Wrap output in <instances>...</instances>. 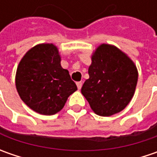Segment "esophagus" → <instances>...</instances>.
Here are the masks:
<instances>
[{"label":"esophagus","mask_w":157,"mask_h":157,"mask_svg":"<svg viewBox=\"0 0 157 157\" xmlns=\"http://www.w3.org/2000/svg\"><path fill=\"white\" fill-rule=\"evenodd\" d=\"M77 86H78V90H80L82 87V82H77Z\"/></svg>","instance_id":"34e87169"}]
</instances>
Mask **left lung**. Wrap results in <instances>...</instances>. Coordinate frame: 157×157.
<instances>
[{"label": "left lung", "instance_id": "8db88e82", "mask_svg": "<svg viewBox=\"0 0 157 157\" xmlns=\"http://www.w3.org/2000/svg\"><path fill=\"white\" fill-rule=\"evenodd\" d=\"M88 74L81 93L96 114L111 116L128 105L135 94L138 71L123 52L110 44L100 45L92 56Z\"/></svg>", "mask_w": 157, "mask_h": 157}]
</instances>
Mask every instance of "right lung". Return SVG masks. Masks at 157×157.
Segmentation results:
<instances>
[{"mask_svg":"<svg viewBox=\"0 0 157 157\" xmlns=\"http://www.w3.org/2000/svg\"><path fill=\"white\" fill-rule=\"evenodd\" d=\"M60 62L57 46L40 44L27 52L17 66L15 86L18 94L29 108L40 114L58 113L78 89Z\"/></svg>","mask_w":157,"mask_h":157,"instance_id":"1","label":"right lung"}]
</instances>
